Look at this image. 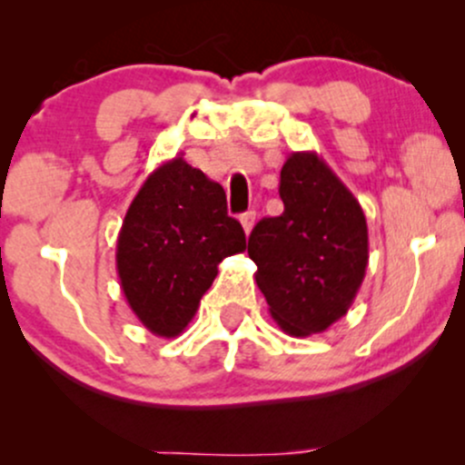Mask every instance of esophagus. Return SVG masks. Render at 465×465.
<instances>
[{
    "label": "esophagus",
    "mask_w": 465,
    "mask_h": 465,
    "mask_svg": "<svg viewBox=\"0 0 465 465\" xmlns=\"http://www.w3.org/2000/svg\"><path fill=\"white\" fill-rule=\"evenodd\" d=\"M253 223H255V212H244V214L240 216V225H242L247 236H249L251 229H253Z\"/></svg>",
    "instance_id": "34e87169"
}]
</instances>
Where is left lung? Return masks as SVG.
Here are the masks:
<instances>
[{
	"label": "left lung",
	"instance_id": "8db88e82",
	"mask_svg": "<svg viewBox=\"0 0 465 465\" xmlns=\"http://www.w3.org/2000/svg\"><path fill=\"white\" fill-rule=\"evenodd\" d=\"M284 212L249 236L255 282L271 317L291 336H311L345 317L370 260L361 203L317 153H292L282 165Z\"/></svg>",
	"mask_w": 465,
	"mask_h": 465
}]
</instances>
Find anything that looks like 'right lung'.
Instances as JSON below:
<instances>
[{
	"label": "right lung",
	"instance_id": "add662e5",
	"mask_svg": "<svg viewBox=\"0 0 465 465\" xmlns=\"http://www.w3.org/2000/svg\"><path fill=\"white\" fill-rule=\"evenodd\" d=\"M244 249L247 238L227 214L223 185L179 154L148 174L126 210L117 277L143 328L173 339L194 319L218 264Z\"/></svg>",
	"mask_w": 465,
	"mask_h": 465
}]
</instances>
